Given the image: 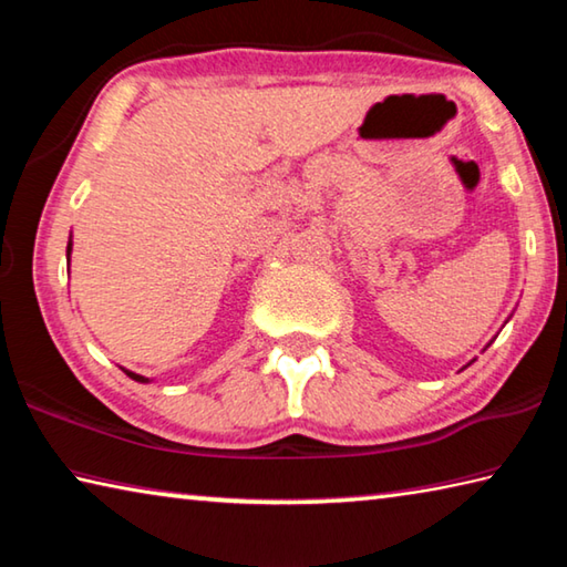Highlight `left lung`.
Here are the masks:
<instances>
[{
    "label": "left lung",
    "instance_id": "8db88e82",
    "mask_svg": "<svg viewBox=\"0 0 567 567\" xmlns=\"http://www.w3.org/2000/svg\"><path fill=\"white\" fill-rule=\"evenodd\" d=\"M491 342H493V340H491ZM491 342H487V344H491ZM487 344H485V348H487ZM473 362H475V360H470L467 364H473ZM467 364H465V368H467Z\"/></svg>",
    "mask_w": 567,
    "mask_h": 567
}]
</instances>
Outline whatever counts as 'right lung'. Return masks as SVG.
<instances>
[{"mask_svg":"<svg viewBox=\"0 0 567 567\" xmlns=\"http://www.w3.org/2000/svg\"><path fill=\"white\" fill-rule=\"evenodd\" d=\"M70 257H72V235H70V243H66V262H70ZM124 375H127L130 380H134V382H142V385H147L150 382V378H145V375H137V372H132V370H124V368H120Z\"/></svg>","mask_w":567,"mask_h":567,"instance_id":"1","label":"right lung"}]
</instances>
